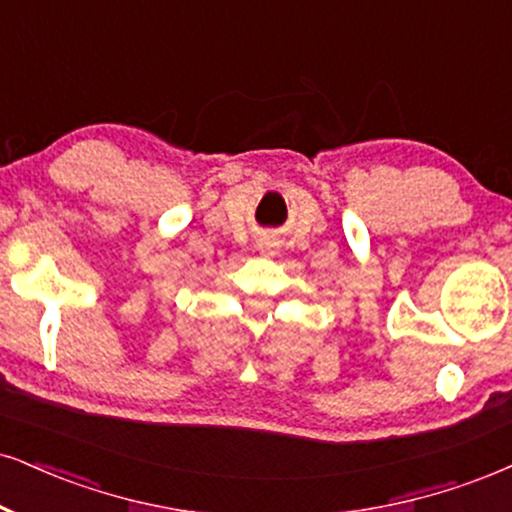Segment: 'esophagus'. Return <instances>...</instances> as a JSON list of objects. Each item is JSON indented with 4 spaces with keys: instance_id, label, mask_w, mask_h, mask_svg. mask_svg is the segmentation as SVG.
Wrapping results in <instances>:
<instances>
[{
    "instance_id": "obj_1",
    "label": "esophagus",
    "mask_w": 512,
    "mask_h": 512,
    "mask_svg": "<svg viewBox=\"0 0 512 512\" xmlns=\"http://www.w3.org/2000/svg\"><path fill=\"white\" fill-rule=\"evenodd\" d=\"M275 239H270V237H263V239H258L256 242V249L261 251V254H275Z\"/></svg>"
}]
</instances>
